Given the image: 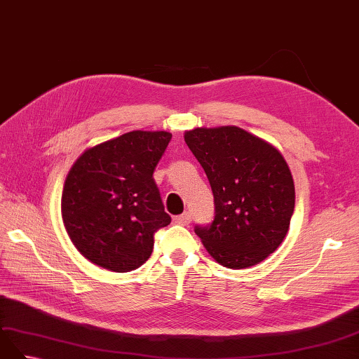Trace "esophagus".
Segmentation results:
<instances>
[{
    "mask_svg": "<svg viewBox=\"0 0 359 359\" xmlns=\"http://www.w3.org/2000/svg\"><path fill=\"white\" fill-rule=\"evenodd\" d=\"M191 212H183L180 215H177V217H174V222H176L177 224H182V226H187V224L191 223Z\"/></svg>",
    "mask_w": 359,
    "mask_h": 359,
    "instance_id": "esophagus-1",
    "label": "esophagus"
}]
</instances>
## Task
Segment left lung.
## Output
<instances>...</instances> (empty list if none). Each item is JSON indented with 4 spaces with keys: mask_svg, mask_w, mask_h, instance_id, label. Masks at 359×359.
<instances>
[{
    "mask_svg": "<svg viewBox=\"0 0 359 359\" xmlns=\"http://www.w3.org/2000/svg\"><path fill=\"white\" fill-rule=\"evenodd\" d=\"M185 142L214 194L212 223L194 229L206 251L229 269L263 262L285 240L295 208L285 157L234 125L185 131Z\"/></svg>",
    "mask_w": 359,
    "mask_h": 359,
    "instance_id": "obj_1",
    "label": "left lung"
}]
</instances>
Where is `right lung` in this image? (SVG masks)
<instances>
[{
  "label": "right lung",
  "instance_id": "obj_1",
  "mask_svg": "<svg viewBox=\"0 0 359 359\" xmlns=\"http://www.w3.org/2000/svg\"><path fill=\"white\" fill-rule=\"evenodd\" d=\"M171 137L130 131L86 149L73 163L62 189V220L91 263L130 272L151 255L154 232L171 223L153 179Z\"/></svg>",
  "mask_w": 359,
  "mask_h": 359
}]
</instances>
